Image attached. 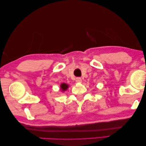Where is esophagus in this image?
<instances>
[{"label": "esophagus", "mask_w": 146, "mask_h": 146, "mask_svg": "<svg viewBox=\"0 0 146 146\" xmlns=\"http://www.w3.org/2000/svg\"><path fill=\"white\" fill-rule=\"evenodd\" d=\"M76 82H77V83H82V78H77L76 79Z\"/></svg>", "instance_id": "obj_1"}]
</instances>
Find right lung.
I'll use <instances>...</instances> for the list:
<instances>
[{
    "label": "right lung",
    "mask_w": 146,
    "mask_h": 146,
    "mask_svg": "<svg viewBox=\"0 0 146 146\" xmlns=\"http://www.w3.org/2000/svg\"><path fill=\"white\" fill-rule=\"evenodd\" d=\"M68 87H69L68 85L65 84V83H62V84H60V90H61V91H62V92L66 91L67 89H68Z\"/></svg>",
    "instance_id": "1"
}]
</instances>
